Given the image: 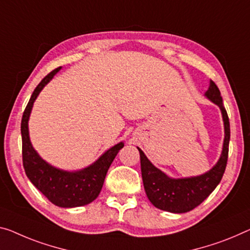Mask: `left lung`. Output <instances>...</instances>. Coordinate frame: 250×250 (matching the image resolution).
Returning <instances> with one entry per match:
<instances>
[{
    "instance_id": "obj_1",
    "label": "left lung",
    "mask_w": 250,
    "mask_h": 250,
    "mask_svg": "<svg viewBox=\"0 0 250 250\" xmlns=\"http://www.w3.org/2000/svg\"><path fill=\"white\" fill-rule=\"evenodd\" d=\"M205 97L219 107L225 129L220 157L209 171L187 178H172L157 168L147 159L145 153L137 147L141 156V170L144 189L148 200L157 209L172 213H184L194 209L216 189L225 173L230 140L229 118L222 104L220 91L216 83L211 80L208 90L205 93Z\"/></svg>"
}]
</instances>
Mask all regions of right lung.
Here are the masks:
<instances>
[{
    "instance_id": "add662e5",
    "label": "right lung",
    "mask_w": 250,
    "mask_h": 250,
    "mask_svg": "<svg viewBox=\"0 0 250 250\" xmlns=\"http://www.w3.org/2000/svg\"><path fill=\"white\" fill-rule=\"evenodd\" d=\"M61 67L45 76L34 89L28 105L25 107L21 122L22 156L25 174L34 187L53 205L61 208H76L93 202L101 193L107 171L113 163L118 151L124 147V143L115 144L107 149L86 167L76 171H68L56 167L42 159L34 149L30 140L29 120L33 104L50 80L58 74Z\"/></svg>"
}]
</instances>
